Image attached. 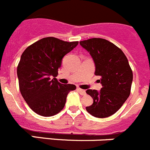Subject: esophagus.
I'll return each instance as SVG.
<instances>
[{
    "mask_svg": "<svg viewBox=\"0 0 150 150\" xmlns=\"http://www.w3.org/2000/svg\"><path fill=\"white\" fill-rule=\"evenodd\" d=\"M77 90H78V91H79V93H80V94H82V95H86V91L83 90V89H81V88H78Z\"/></svg>",
    "mask_w": 150,
    "mask_h": 150,
    "instance_id": "34e87169",
    "label": "esophagus"
}]
</instances>
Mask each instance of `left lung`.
I'll list each match as a JSON object with an SVG mask.
<instances>
[{
    "instance_id": "1",
    "label": "left lung",
    "mask_w": 150,
    "mask_h": 150,
    "mask_svg": "<svg viewBox=\"0 0 150 150\" xmlns=\"http://www.w3.org/2000/svg\"><path fill=\"white\" fill-rule=\"evenodd\" d=\"M95 63V75L101 77L100 91L88 89L94 103L86 107L95 117L105 118L116 113L131 92L132 71L126 56L120 48L103 38H93L79 42Z\"/></svg>"
}]
</instances>
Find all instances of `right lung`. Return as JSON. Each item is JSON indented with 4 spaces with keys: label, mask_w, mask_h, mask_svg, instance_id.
Segmentation results:
<instances>
[{
    "label": "right lung",
    "mask_w": 150,
    "mask_h": 150,
    "mask_svg": "<svg viewBox=\"0 0 150 150\" xmlns=\"http://www.w3.org/2000/svg\"><path fill=\"white\" fill-rule=\"evenodd\" d=\"M78 43L47 37L27 47L22 53L17 68L19 89L29 107L38 115L58 114L65 105L68 93L76 89L74 85L59 83L56 76L62 58Z\"/></svg>",
    "instance_id": "right-lung-1"
}]
</instances>
